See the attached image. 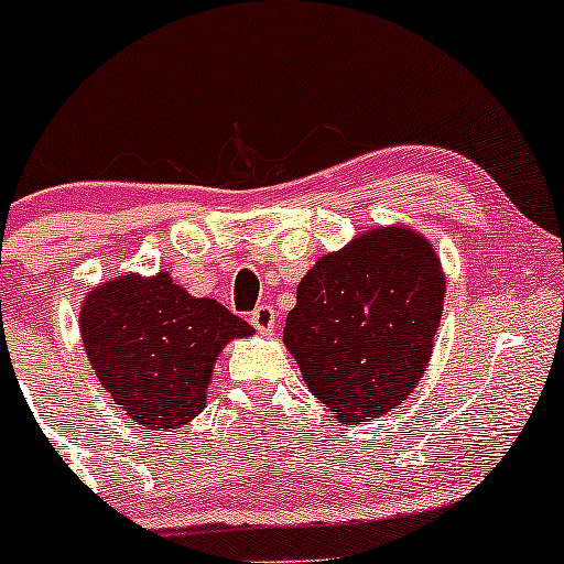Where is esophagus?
<instances>
[{
    "label": "esophagus",
    "instance_id": "1",
    "mask_svg": "<svg viewBox=\"0 0 564 564\" xmlns=\"http://www.w3.org/2000/svg\"><path fill=\"white\" fill-rule=\"evenodd\" d=\"M250 324H253L259 333H272V329H275V308H272V305H259V308L250 314Z\"/></svg>",
    "mask_w": 564,
    "mask_h": 564
}]
</instances>
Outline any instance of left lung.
Segmentation results:
<instances>
[{
    "mask_svg": "<svg viewBox=\"0 0 564 564\" xmlns=\"http://www.w3.org/2000/svg\"><path fill=\"white\" fill-rule=\"evenodd\" d=\"M442 305L445 272L434 246L406 226H382L308 270L283 344L333 417L368 423L417 388Z\"/></svg>",
    "mask_w": 564,
    "mask_h": 564,
    "instance_id": "1",
    "label": "left lung"
}]
</instances>
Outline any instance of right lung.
Masks as SVG:
<instances>
[{
  "mask_svg": "<svg viewBox=\"0 0 564 564\" xmlns=\"http://www.w3.org/2000/svg\"><path fill=\"white\" fill-rule=\"evenodd\" d=\"M82 340L100 384L133 423L182 429L207 401L220 349L253 327L209 297H191L169 272L106 281L82 303Z\"/></svg>",
  "mask_w": 564,
  "mask_h": 564,
  "instance_id": "add662e5",
  "label": "right lung"
}]
</instances>
